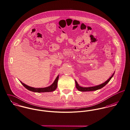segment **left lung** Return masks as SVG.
<instances>
[{
    "label": "left lung",
    "instance_id": "8db88e82",
    "mask_svg": "<svg viewBox=\"0 0 130 130\" xmlns=\"http://www.w3.org/2000/svg\"><path fill=\"white\" fill-rule=\"evenodd\" d=\"M114 73H115V72L112 74V75L106 82H105L104 83L101 84L100 85H97V86H95L89 87H83L80 86L79 85V84H78L77 82L76 81V80H75V84H76V87L78 89V90H79V91H81V92L93 91H96V90L100 89L102 88L105 86L110 81V80L113 77V76L114 75Z\"/></svg>",
    "mask_w": 130,
    "mask_h": 130
}]
</instances>
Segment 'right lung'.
Here are the masks:
<instances>
[{
    "instance_id": "obj_1",
    "label": "right lung",
    "mask_w": 130,
    "mask_h": 130,
    "mask_svg": "<svg viewBox=\"0 0 130 130\" xmlns=\"http://www.w3.org/2000/svg\"><path fill=\"white\" fill-rule=\"evenodd\" d=\"M58 79H59V75L54 80V82L49 86L45 87V88H34L32 87H30L24 83H22L21 81H20L22 85L26 88L27 90L31 91L33 92H37V93H44V92H53L55 91L57 87V83H58Z\"/></svg>"
}]
</instances>
